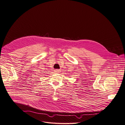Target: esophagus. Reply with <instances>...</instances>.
Wrapping results in <instances>:
<instances>
[{
  "instance_id": "1",
  "label": "esophagus",
  "mask_w": 125,
  "mask_h": 125,
  "mask_svg": "<svg viewBox=\"0 0 125 125\" xmlns=\"http://www.w3.org/2000/svg\"><path fill=\"white\" fill-rule=\"evenodd\" d=\"M54 72L56 73H59L60 72V71L59 70H54Z\"/></svg>"
}]
</instances>
